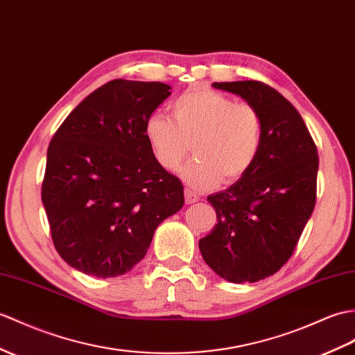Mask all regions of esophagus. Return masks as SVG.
<instances>
[{
  "instance_id": "obj_1",
  "label": "esophagus",
  "mask_w": 355,
  "mask_h": 355,
  "mask_svg": "<svg viewBox=\"0 0 355 355\" xmlns=\"http://www.w3.org/2000/svg\"><path fill=\"white\" fill-rule=\"evenodd\" d=\"M184 200H186V204H193V202H196L198 200H200V196H198L196 192L191 191V189H186V191H184Z\"/></svg>"
}]
</instances>
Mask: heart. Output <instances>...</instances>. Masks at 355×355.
I'll list each match as a JSON object with an SVG mask.
<instances>
[{"label":"heart","instance_id":"b5f03b06","mask_svg":"<svg viewBox=\"0 0 355 355\" xmlns=\"http://www.w3.org/2000/svg\"><path fill=\"white\" fill-rule=\"evenodd\" d=\"M174 119L153 113L145 139L163 169L175 171L191 151L196 157L180 171L187 184L211 189L232 183L251 169L261 148L263 119L254 105L210 89L186 92L171 104Z\"/></svg>","mask_w":355,"mask_h":355}]
</instances>
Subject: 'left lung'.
Returning a JSON list of instances; mask_svg holds the SVG:
<instances>
[{
	"mask_svg": "<svg viewBox=\"0 0 355 355\" xmlns=\"http://www.w3.org/2000/svg\"><path fill=\"white\" fill-rule=\"evenodd\" d=\"M263 119L261 148L251 169L207 201L216 210L200 239L204 261L230 283L265 279L289 260L316 202L318 150L298 110L261 81H224Z\"/></svg>",
	"mask_w": 355,
	"mask_h": 355,
	"instance_id": "obj_1",
	"label": "left lung"
}]
</instances>
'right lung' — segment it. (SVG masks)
Instances as JSON below:
<instances>
[{
	"mask_svg": "<svg viewBox=\"0 0 355 355\" xmlns=\"http://www.w3.org/2000/svg\"><path fill=\"white\" fill-rule=\"evenodd\" d=\"M169 95L160 81H109L49 142L42 202L55 250L73 269L98 278L127 274L155 228L183 207V184L154 159L144 131Z\"/></svg>",
	"mask_w": 355,
	"mask_h": 355,
	"instance_id": "right-lung-1",
	"label": "right lung"
}]
</instances>
